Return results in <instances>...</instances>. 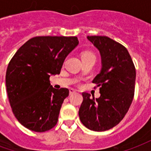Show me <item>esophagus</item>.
I'll return each instance as SVG.
<instances>
[{
	"instance_id": "34e87169",
	"label": "esophagus",
	"mask_w": 151,
	"mask_h": 151,
	"mask_svg": "<svg viewBox=\"0 0 151 151\" xmlns=\"http://www.w3.org/2000/svg\"><path fill=\"white\" fill-rule=\"evenodd\" d=\"M77 91L76 90H74V89H69V95H72V94H73V93H75V92Z\"/></svg>"
}]
</instances>
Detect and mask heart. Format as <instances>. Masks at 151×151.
I'll list each match as a JSON object with an SVG mask.
<instances>
[{"mask_svg": "<svg viewBox=\"0 0 151 151\" xmlns=\"http://www.w3.org/2000/svg\"><path fill=\"white\" fill-rule=\"evenodd\" d=\"M86 58H91L95 60V56L94 53L90 51H86L82 53V59H86Z\"/></svg>", "mask_w": 151, "mask_h": 151, "instance_id": "b5f03b06", "label": "heart"}]
</instances>
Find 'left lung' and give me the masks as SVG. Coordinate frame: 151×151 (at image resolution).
Wrapping results in <instances>:
<instances>
[{
  "instance_id": "obj_1",
  "label": "left lung",
  "mask_w": 151,
  "mask_h": 151,
  "mask_svg": "<svg viewBox=\"0 0 151 151\" xmlns=\"http://www.w3.org/2000/svg\"><path fill=\"white\" fill-rule=\"evenodd\" d=\"M100 52L102 69L93 83L100 97L83 92L79 118L87 129L102 132L122 120L133 102L136 69L125 47L107 36H87Z\"/></svg>"
}]
</instances>
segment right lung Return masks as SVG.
<instances>
[{
  "mask_svg": "<svg viewBox=\"0 0 151 151\" xmlns=\"http://www.w3.org/2000/svg\"><path fill=\"white\" fill-rule=\"evenodd\" d=\"M78 44L76 36H36L17 51L8 65L6 91L19 123L35 132L55 126L67 88H53L51 75L59 74L66 56Z\"/></svg>",
  "mask_w": 151,
  "mask_h": 151,
  "instance_id": "1",
  "label": "right lung"
}]
</instances>
